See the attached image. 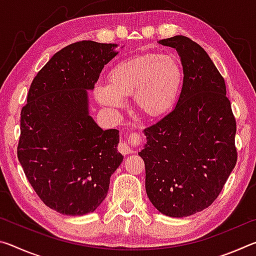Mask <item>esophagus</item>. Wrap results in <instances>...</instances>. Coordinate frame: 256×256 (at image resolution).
<instances>
[{
  "instance_id": "obj_1",
  "label": "esophagus",
  "mask_w": 256,
  "mask_h": 256,
  "mask_svg": "<svg viewBox=\"0 0 256 256\" xmlns=\"http://www.w3.org/2000/svg\"><path fill=\"white\" fill-rule=\"evenodd\" d=\"M138 141V138H131V142L128 141H122L120 144H118V151L122 154H130L133 152V148H132V144H134V142Z\"/></svg>"
}]
</instances>
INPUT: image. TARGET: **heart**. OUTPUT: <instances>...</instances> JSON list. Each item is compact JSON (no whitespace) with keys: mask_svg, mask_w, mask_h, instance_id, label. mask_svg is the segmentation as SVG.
Listing matches in <instances>:
<instances>
[{"mask_svg":"<svg viewBox=\"0 0 256 256\" xmlns=\"http://www.w3.org/2000/svg\"><path fill=\"white\" fill-rule=\"evenodd\" d=\"M108 84H97L94 97L116 112L124 98L133 96L138 110L150 118H162L178 99L183 68L175 56L146 53L120 60L107 74Z\"/></svg>","mask_w":256,"mask_h":256,"instance_id":"obj_1","label":"heart"}]
</instances>
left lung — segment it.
Instances as JSON below:
<instances>
[{
  "label": "left lung",
  "mask_w": 256,
  "mask_h": 256,
  "mask_svg": "<svg viewBox=\"0 0 256 256\" xmlns=\"http://www.w3.org/2000/svg\"><path fill=\"white\" fill-rule=\"evenodd\" d=\"M159 44L178 53L183 86L174 110L144 130L138 156L151 203L162 214L183 218L211 206L235 167L236 120L224 79L198 42L174 36Z\"/></svg>",
  "instance_id": "left-lung-1"
}]
</instances>
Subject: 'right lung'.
I'll use <instances>...</instances> for the list:
<instances>
[{"label": "right lung", "instance_id": "1", "mask_svg": "<svg viewBox=\"0 0 256 256\" xmlns=\"http://www.w3.org/2000/svg\"><path fill=\"white\" fill-rule=\"evenodd\" d=\"M115 47L82 40L58 50L34 78L21 110L18 159L40 200L62 214L96 210L123 162L118 130L98 126L86 92Z\"/></svg>", "mask_w": 256, "mask_h": 256}]
</instances>
